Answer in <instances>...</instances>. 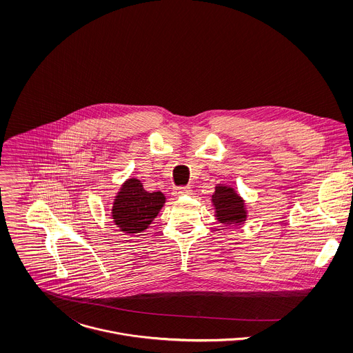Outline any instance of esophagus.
I'll list each match as a JSON object with an SVG mask.
<instances>
[{"label": "esophagus", "instance_id": "obj_1", "mask_svg": "<svg viewBox=\"0 0 353 353\" xmlns=\"http://www.w3.org/2000/svg\"><path fill=\"white\" fill-rule=\"evenodd\" d=\"M175 197H182V196H190L192 194V189L189 186H183V188H176L174 192Z\"/></svg>", "mask_w": 353, "mask_h": 353}]
</instances>
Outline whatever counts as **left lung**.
Instances as JSON below:
<instances>
[{
	"instance_id": "1",
	"label": "left lung",
	"mask_w": 353,
	"mask_h": 353,
	"mask_svg": "<svg viewBox=\"0 0 353 353\" xmlns=\"http://www.w3.org/2000/svg\"><path fill=\"white\" fill-rule=\"evenodd\" d=\"M214 209V217L224 225H241L248 220L246 201L236 193L232 186L216 185L210 196Z\"/></svg>"
}]
</instances>
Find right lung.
I'll use <instances>...</instances> for the list:
<instances>
[{
	"label": "right lung",
	"mask_w": 353,
	"mask_h": 353,
	"mask_svg": "<svg viewBox=\"0 0 353 353\" xmlns=\"http://www.w3.org/2000/svg\"><path fill=\"white\" fill-rule=\"evenodd\" d=\"M165 203L161 192H147L137 178L126 179L118 189L112 206L111 219L115 227L126 235L144 232Z\"/></svg>",
	"instance_id": "right-lung-1"
}]
</instances>
